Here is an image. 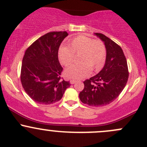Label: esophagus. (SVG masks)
<instances>
[{
    "label": "esophagus",
    "instance_id": "obj_1",
    "mask_svg": "<svg viewBox=\"0 0 147 147\" xmlns=\"http://www.w3.org/2000/svg\"><path fill=\"white\" fill-rule=\"evenodd\" d=\"M76 82H77V80H70V84H75V83H76Z\"/></svg>",
    "mask_w": 147,
    "mask_h": 147
}]
</instances>
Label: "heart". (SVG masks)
Segmentation results:
<instances>
[{"label":"heart","mask_w":147,"mask_h":147,"mask_svg":"<svg viewBox=\"0 0 147 147\" xmlns=\"http://www.w3.org/2000/svg\"><path fill=\"white\" fill-rule=\"evenodd\" d=\"M78 63L65 70L64 75L68 79L79 80L85 78L90 70L97 72L104 66L107 50L105 43L85 35H79L69 41L68 46H61L58 50L60 63L65 67L72 64L75 55H79Z\"/></svg>","instance_id":"heart-1"}]
</instances>
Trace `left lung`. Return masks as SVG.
<instances>
[{
	"instance_id": "obj_1",
	"label": "left lung",
	"mask_w": 147,
	"mask_h": 147,
	"mask_svg": "<svg viewBox=\"0 0 147 147\" xmlns=\"http://www.w3.org/2000/svg\"><path fill=\"white\" fill-rule=\"evenodd\" d=\"M95 35L106 47L105 65L97 75L84 81V87L79 97L82 103L89 106L102 107L119 97L128 80L129 70L121 47L103 34Z\"/></svg>"
}]
</instances>
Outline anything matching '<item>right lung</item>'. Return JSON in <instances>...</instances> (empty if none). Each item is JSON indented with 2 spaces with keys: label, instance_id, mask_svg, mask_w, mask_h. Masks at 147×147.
<instances>
[{
  "label": "right lung",
  "instance_id": "right-lung-1",
  "mask_svg": "<svg viewBox=\"0 0 147 147\" xmlns=\"http://www.w3.org/2000/svg\"><path fill=\"white\" fill-rule=\"evenodd\" d=\"M67 35L66 31L47 32L25 52L20 81L28 95L37 103L58 102L71 85L69 81L62 79L63 68L58 60L59 47Z\"/></svg>",
  "mask_w": 147,
  "mask_h": 147
}]
</instances>
